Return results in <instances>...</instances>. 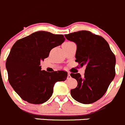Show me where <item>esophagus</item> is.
Instances as JSON below:
<instances>
[{"mask_svg": "<svg viewBox=\"0 0 125 125\" xmlns=\"http://www.w3.org/2000/svg\"><path fill=\"white\" fill-rule=\"evenodd\" d=\"M71 78H72V76H70V73H68V76H67V80H70V79H71Z\"/></svg>", "mask_w": 125, "mask_h": 125, "instance_id": "34e87169", "label": "esophagus"}]
</instances>
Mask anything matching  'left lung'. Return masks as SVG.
Masks as SVG:
<instances>
[{
  "mask_svg": "<svg viewBox=\"0 0 125 125\" xmlns=\"http://www.w3.org/2000/svg\"><path fill=\"white\" fill-rule=\"evenodd\" d=\"M76 44L75 62L86 66L84 76L71 73L78 86L70 91L75 101L89 104L100 99L115 78L116 59L108 42L102 37L87 31L65 35Z\"/></svg>",
  "mask_w": 125,
  "mask_h": 125,
  "instance_id": "8db88e82",
  "label": "left lung"
}]
</instances>
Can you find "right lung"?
<instances>
[{
	"instance_id": "1",
	"label": "right lung",
	"mask_w": 125,
	"mask_h": 125,
	"mask_svg": "<svg viewBox=\"0 0 125 125\" xmlns=\"http://www.w3.org/2000/svg\"><path fill=\"white\" fill-rule=\"evenodd\" d=\"M65 39L62 34L41 31L17 41L13 45L5 66L9 83L22 99L33 104L45 102L52 96L55 84L66 80L67 72L49 73L41 70L40 66L41 61Z\"/></svg>"
}]
</instances>
